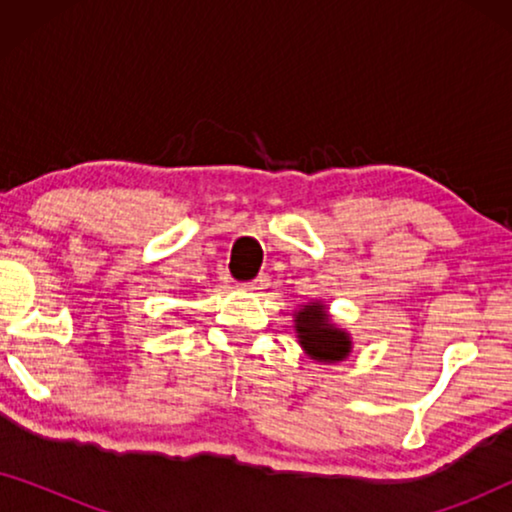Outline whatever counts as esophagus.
Masks as SVG:
<instances>
[{
  "label": "esophagus",
  "mask_w": 512,
  "mask_h": 512,
  "mask_svg": "<svg viewBox=\"0 0 512 512\" xmlns=\"http://www.w3.org/2000/svg\"><path fill=\"white\" fill-rule=\"evenodd\" d=\"M244 286V289H247V291H263V289H268V286H270V279H268V275H258L256 279H251V282H244L242 284Z\"/></svg>",
  "instance_id": "34e87169"
}]
</instances>
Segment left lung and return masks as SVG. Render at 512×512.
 <instances>
[{
  "mask_svg": "<svg viewBox=\"0 0 512 512\" xmlns=\"http://www.w3.org/2000/svg\"><path fill=\"white\" fill-rule=\"evenodd\" d=\"M296 331L300 345L317 361H340L349 354V338L328 324L326 307L319 303L305 305L296 314Z\"/></svg>",
  "mask_w": 512,
  "mask_h": 512,
  "instance_id": "obj_1",
  "label": "left lung"
}]
</instances>
